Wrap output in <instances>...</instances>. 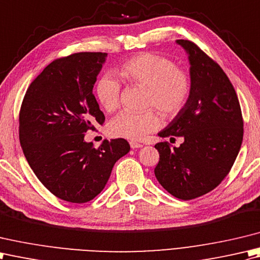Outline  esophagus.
Here are the masks:
<instances>
[{
  "instance_id": "34e87169",
  "label": "esophagus",
  "mask_w": 260,
  "mask_h": 260,
  "mask_svg": "<svg viewBox=\"0 0 260 260\" xmlns=\"http://www.w3.org/2000/svg\"><path fill=\"white\" fill-rule=\"evenodd\" d=\"M130 147L132 149H135V148H141L142 145L139 144V142H136V141H130Z\"/></svg>"
}]
</instances>
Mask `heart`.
<instances>
[{"mask_svg":"<svg viewBox=\"0 0 260 260\" xmlns=\"http://www.w3.org/2000/svg\"><path fill=\"white\" fill-rule=\"evenodd\" d=\"M116 74L130 85L147 89L145 107L156 108L162 118L173 119L185 108L192 91L189 73L176 66L171 58L153 52H141L124 60ZM95 96L104 111L118 109L121 85L111 75H103L95 85ZM159 126V118L149 109L141 113L122 112L108 124L111 137L139 140Z\"/></svg>","mask_w":260,"mask_h":260,"instance_id":"heart-1","label":"heart"}]
</instances>
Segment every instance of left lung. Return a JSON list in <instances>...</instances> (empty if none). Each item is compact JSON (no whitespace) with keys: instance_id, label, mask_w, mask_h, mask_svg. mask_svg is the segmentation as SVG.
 <instances>
[{"instance_id":"left-lung-1","label":"left lung","mask_w":260,"mask_h":260,"mask_svg":"<svg viewBox=\"0 0 260 260\" xmlns=\"http://www.w3.org/2000/svg\"><path fill=\"white\" fill-rule=\"evenodd\" d=\"M177 44L188 52L192 91L185 108L158 136L183 137L178 148L168 141L155 148L158 182L179 200L211 192L226 177L240 150L243 119L237 93L215 60L190 40Z\"/></svg>"}]
</instances>
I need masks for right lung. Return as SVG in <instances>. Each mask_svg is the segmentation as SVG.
Returning <instances> with one entry per match:
<instances>
[{"label": "right lung", "mask_w": 260, "mask_h": 260, "mask_svg": "<svg viewBox=\"0 0 260 260\" xmlns=\"http://www.w3.org/2000/svg\"><path fill=\"white\" fill-rule=\"evenodd\" d=\"M107 52H74L51 61L26 89L19 139L42 185L58 199L86 203L101 193L116 160L130 150L122 138L99 148L85 142L105 116L93 94Z\"/></svg>", "instance_id": "add662e5"}]
</instances>
